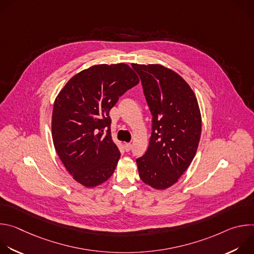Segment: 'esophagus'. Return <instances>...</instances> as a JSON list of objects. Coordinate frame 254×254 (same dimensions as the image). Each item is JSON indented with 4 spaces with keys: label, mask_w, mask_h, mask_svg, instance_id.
Returning <instances> with one entry per match:
<instances>
[{
    "label": "esophagus",
    "mask_w": 254,
    "mask_h": 254,
    "mask_svg": "<svg viewBox=\"0 0 254 254\" xmlns=\"http://www.w3.org/2000/svg\"><path fill=\"white\" fill-rule=\"evenodd\" d=\"M124 147H125V150H126L127 152H129V151L131 150V143H129V142H125V143H124Z\"/></svg>",
    "instance_id": "34e87169"
}]
</instances>
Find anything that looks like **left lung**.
Wrapping results in <instances>:
<instances>
[{
  "label": "left lung",
  "mask_w": 254,
  "mask_h": 254,
  "mask_svg": "<svg viewBox=\"0 0 254 254\" xmlns=\"http://www.w3.org/2000/svg\"><path fill=\"white\" fill-rule=\"evenodd\" d=\"M152 119L147 152L137 158L143 183L164 190L174 185L193 161L201 136L197 98L176 72L159 64H133Z\"/></svg>",
  "instance_id": "left-lung-1"
}]
</instances>
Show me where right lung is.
<instances>
[{
  "mask_svg": "<svg viewBox=\"0 0 254 254\" xmlns=\"http://www.w3.org/2000/svg\"><path fill=\"white\" fill-rule=\"evenodd\" d=\"M139 82L127 64H100L72 77L58 94L52 114V138L66 170L85 187L110 178L121 153L111 134L110 111Z\"/></svg>",
  "mask_w": 254,
  "mask_h": 254,
  "instance_id": "add662e5",
  "label": "right lung"
}]
</instances>
